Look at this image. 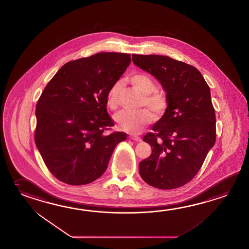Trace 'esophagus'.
I'll return each instance as SVG.
<instances>
[{
    "label": "esophagus",
    "instance_id": "esophagus-1",
    "mask_svg": "<svg viewBox=\"0 0 249 249\" xmlns=\"http://www.w3.org/2000/svg\"><path fill=\"white\" fill-rule=\"evenodd\" d=\"M130 138L133 140V141H135V142H142V139L140 138V137L135 136V135H131Z\"/></svg>",
    "mask_w": 249,
    "mask_h": 249
}]
</instances>
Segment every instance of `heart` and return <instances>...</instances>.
Returning a JSON list of instances; mask_svg holds the SVG:
<instances>
[{
    "mask_svg": "<svg viewBox=\"0 0 249 249\" xmlns=\"http://www.w3.org/2000/svg\"><path fill=\"white\" fill-rule=\"evenodd\" d=\"M137 90L145 94L142 102V106L152 109L156 116L160 117L165 112L168 106L167 99L162 93L156 92V84L147 75L142 73H134L128 78ZM122 83L117 80L109 87L106 95V104L111 110H116L119 106V97L121 92ZM149 108H143L136 112L123 111L117 114L115 119L119 127L130 133L137 134L142 132L146 124L152 122L154 114Z\"/></svg>",
    "mask_w": 249,
    "mask_h": 249,
    "instance_id": "obj_1",
    "label": "heart"
}]
</instances>
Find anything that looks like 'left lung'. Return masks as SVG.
I'll return each instance as SVG.
<instances>
[{
	"label": "left lung",
	"instance_id": "8db88e82",
	"mask_svg": "<svg viewBox=\"0 0 249 249\" xmlns=\"http://www.w3.org/2000/svg\"><path fill=\"white\" fill-rule=\"evenodd\" d=\"M139 68L165 90V113L143 141L152 147L139 172L148 185L174 189L190 182L215 142V114L210 87L190 64L159 54H132Z\"/></svg>",
	"mask_w": 249,
	"mask_h": 249
}]
</instances>
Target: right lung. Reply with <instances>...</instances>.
I'll return each mask as SVG.
<instances>
[{
    "mask_svg": "<svg viewBox=\"0 0 249 249\" xmlns=\"http://www.w3.org/2000/svg\"><path fill=\"white\" fill-rule=\"evenodd\" d=\"M131 55L103 52L68 62L36 105L35 141L49 171L65 184L87 185L103 175L126 133L113 132L106 95Z\"/></svg>",
    "mask_w": 249,
    "mask_h": 249,
    "instance_id": "1",
    "label": "right lung"
}]
</instances>
